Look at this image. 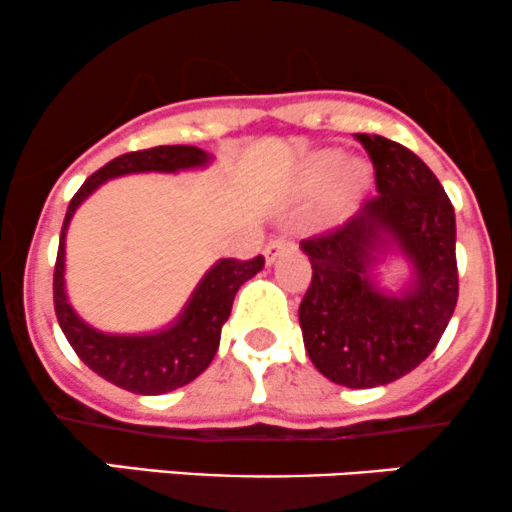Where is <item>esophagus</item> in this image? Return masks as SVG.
I'll return each instance as SVG.
<instances>
[{
	"instance_id": "esophagus-1",
	"label": "esophagus",
	"mask_w": 512,
	"mask_h": 512,
	"mask_svg": "<svg viewBox=\"0 0 512 512\" xmlns=\"http://www.w3.org/2000/svg\"><path fill=\"white\" fill-rule=\"evenodd\" d=\"M287 249H292V241L290 239H273V241H268L266 244V261L268 263H273L275 258H278L280 254H285Z\"/></svg>"
}]
</instances>
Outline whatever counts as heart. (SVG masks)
<instances>
[{"label": "heart", "mask_w": 512, "mask_h": 512, "mask_svg": "<svg viewBox=\"0 0 512 512\" xmlns=\"http://www.w3.org/2000/svg\"><path fill=\"white\" fill-rule=\"evenodd\" d=\"M338 164H341V157H338L336 152L319 154V157L307 166V174H304V188H307V191H319V188H324L326 183L333 179V174L338 171ZM363 179H365L363 164L355 162V164L343 166L341 171L343 191H355V188H360Z\"/></svg>", "instance_id": "1"}]
</instances>
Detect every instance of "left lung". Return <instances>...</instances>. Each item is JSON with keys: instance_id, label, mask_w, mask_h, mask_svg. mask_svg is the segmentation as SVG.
I'll use <instances>...</instances> for the list:
<instances>
[{"instance_id": "8db88e82", "label": "left lung", "mask_w": 512, "mask_h": 512, "mask_svg": "<svg viewBox=\"0 0 512 512\" xmlns=\"http://www.w3.org/2000/svg\"><path fill=\"white\" fill-rule=\"evenodd\" d=\"M377 195L348 222L304 239L312 283L300 304L309 360L331 382L370 389L409 375L438 346L457 307L455 208L421 157L360 132ZM399 248L412 283L399 293L374 283L376 263Z\"/></svg>"}]
</instances>
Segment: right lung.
Here are the masks:
<instances>
[{"mask_svg": "<svg viewBox=\"0 0 512 512\" xmlns=\"http://www.w3.org/2000/svg\"><path fill=\"white\" fill-rule=\"evenodd\" d=\"M210 154L191 145H162L140 152L120 154V157L101 166L96 174L82 183L67 208L65 222L60 232V249H57L53 300L60 329L70 341L74 353L84 365H89L96 375L128 389L132 394H166L183 384L193 382L203 375L220 348V333L232 312L234 295L241 285L263 268V256L251 261L222 258L203 275L191 300L186 302L179 319L171 326L140 336H120V333L96 331L86 321L77 317L65 292V237L72 215L79 205L89 198L101 183L116 176L145 174V171H162L176 174L183 169H198L210 162Z\"/></svg>", "mask_w": 512, "mask_h": 512, "instance_id": "add662e5", "label": "right lung"}]
</instances>
